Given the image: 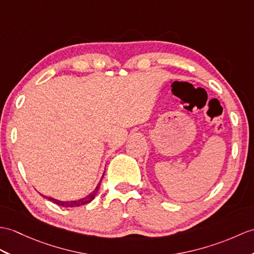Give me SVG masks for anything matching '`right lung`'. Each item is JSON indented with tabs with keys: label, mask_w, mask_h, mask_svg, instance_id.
<instances>
[{
	"label": "right lung",
	"mask_w": 254,
	"mask_h": 254,
	"mask_svg": "<svg viewBox=\"0 0 254 254\" xmlns=\"http://www.w3.org/2000/svg\"><path fill=\"white\" fill-rule=\"evenodd\" d=\"M99 186H100V183L96 186L95 190H94L93 192H91L88 196L82 198L80 200H75V201H61V200H56L54 198H50V197H46L49 200H51V201H53L54 203L58 204V205H62V207H66V208H73V207H80V205H83V204H86L88 202H91L92 200L95 198L96 193L98 192V190H99Z\"/></svg>",
	"instance_id": "right-lung-1"
}]
</instances>
